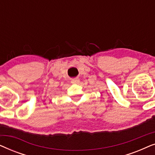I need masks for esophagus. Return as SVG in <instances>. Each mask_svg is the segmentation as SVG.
Here are the masks:
<instances>
[{
	"instance_id": "34e87169",
	"label": "esophagus",
	"mask_w": 155,
	"mask_h": 155,
	"mask_svg": "<svg viewBox=\"0 0 155 155\" xmlns=\"http://www.w3.org/2000/svg\"><path fill=\"white\" fill-rule=\"evenodd\" d=\"M79 81H80V80L78 79V78H73V79L72 80L71 82L73 84H76V83H78V82H79Z\"/></svg>"
}]
</instances>
